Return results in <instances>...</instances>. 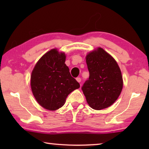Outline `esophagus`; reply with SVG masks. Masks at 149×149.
<instances>
[{"label":"esophagus","instance_id":"esophagus-1","mask_svg":"<svg viewBox=\"0 0 149 149\" xmlns=\"http://www.w3.org/2000/svg\"><path fill=\"white\" fill-rule=\"evenodd\" d=\"M76 80H77V81L79 82V83H80L81 81V78H80L79 77H77L76 78Z\"/></svg>","mask_w":149,"mask_h":149}]
</instances>
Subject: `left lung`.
<instances>
[{
	"label": "left lung",
	"mask_w": 149,
	"mask_h": 149,
	"mask_svg": "<svg viewBox=\"0 0 149 149\" xmlns=\"http://www.w3.org/2000/svg\"><path fill=\"white\" fill-rule=\"evenodd\" d=\"M89 77L81 87L90 107L100 110L118 99L123 88L122 73L117 62L102 48L86 56Z\"/></svg>",
	"instance_id": "8db88e82"
}]
</instances>
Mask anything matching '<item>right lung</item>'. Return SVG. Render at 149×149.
Segmentation results:
<instances>
[{"instance_id":"add662e5","label":"right lung","mask_w":149,"mask_h":149,"mask_svg":"<svg viewBox=\"0 0 149 149\" xmlns=\"http://www.w3.org/2000/svg\"><path fill=\"white\" fill-rule=\"evenodd\" d=\"M65 61L64 52L52 49L39 60L32 71V93L37 102L47 110L61 108L68 95L80 87Z\"/></svg>"}]
</instances>
